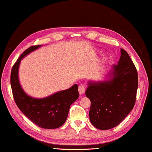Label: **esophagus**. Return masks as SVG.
Returning <instances> with one entry per match:
<instances>
[{
  "label": "esophagus",
  "instance_id": "esophagus-1",
  "mask_svg": "<svg viewBox=\"0 0 152 152\" xmlns=\"http://www.w3.org/2000/svg\"><path fill=\"white\" fill-rule=\"evenodd\" d=\"M85 91H86L85 86H84L83 85L79 86V94H80V95L83 94L84 93H85Z\"/></svg>",
  "mask_w": 152,
  "mask_h": 152
}]
</instances>
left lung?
Listing matches in <instances>:
<instances>
[{
  "label": "left lung",
  "instance_id": "left-lung-1",
  "mask_svg": "<svg viewBox=\"0 0 152 152\" xmlns=\"http://www.w3.org/2000/svg\"><path fill=\"white\" fill-rule=\"evenodd\" d=\"M121 56L103 81L88 82L86 96L91 101L90 120L95 128L109 130L120 124L134 107L138 75L129 55L120 49Z\"/></svg>",
  "mask_w": 152,
  "mask_h": 152
}]
</instances>
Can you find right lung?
Wrapping results in <instances>:
<instances>
[{"label": "right lung", "mask_w": 152, "mask_h": 152, "mask_svg": "<svg viewBox=\"0 0 152 152\" xmlns=\"http://www.w3.org/2000/svg\"><path fill=\"white\" fill-rule=\"evenodd\" d=\"M42 45L32 46L20 56L11 73V86L15 102L21 111L38 126L45 129L59 128L66 122L70 106L79 98L78 86L60 91L45 98H34L27 94L19 81V67L23 58Z\"/></svg>", "instance_id": "add662e5"}]
</instances>
